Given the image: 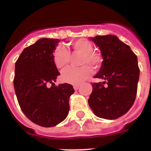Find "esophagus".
Instances as JSON below:
<instances>
[{"instance_id":"1","label":"esophagus","mask_w":151,"mask_h":151,"mask_svg":"<svg viewBox=\"0 0 151 151\" xmlns=\"http://www.w3.org/2000/svg\"><path fill=\"white\" fill-rule=\"evenodd\" d=\"M73 87H74V89L75 90V91H77V90H78L79 88H80V85H74Z\"/></svg>"}]
</instances>
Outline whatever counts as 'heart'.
Returning a JSON list of instances; mask_svg holds the SVG:
<instances>
[{"instance_id": "heart-1", "label": "heart", "mask_w": 151, "mask_h": 151, "mask_svg": "<svg viewBox=\"0 0 151 151\" xmlns=\"http://www.w3.org/2000/svg\"><path fill=\"white\" fill-rule=\"evenodd\" d=\"M71 50L74 52L82 54L80 58V67H69L63 72L61 76L62 80L65 83L73 85L80 84L92 74V68H97L101 66L103 58L101 54L94 52L93 45L89 40L80 39L70 44ZM70 55L68 50L64 47H59L53 53V61L58 68H65L69 62Z\"/></svg>"}]
</instances>
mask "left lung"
Instances as JSON below:
<instances>
[{
    "mask_svg": "<svg viewBox=\"0 0 151 151\" xmlns=\"http://www.w3.org/2000/svg\"><path fill=\"white\" fill-rule=\"evenodd\" d=\"M91 40L100 49L104 60L94 77L104 81L92 83L88 104L99 118L116 119L130 109L136 99L137 58L129 45L114 35L96 36Z\"/></svg>",
    "mask_w": 151,
    "mask_h": 151,
    "instance_id": "8db88e82",
    "label": "left lung"
}]
</instances>
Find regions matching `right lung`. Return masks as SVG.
<instances>
[{"instance_id": "1", "label": "right lung", "mask_w": 151, "mask_h": 151, "mask_svg": "<svg viewBox=\"0 0 151 151\" xmlns=\"http://www.w3.org/2000/svg\"><path fill=\"white\" fill-rule=\"evenodd\" d=\"M60 42L39 39L23 50L15 63L14 87L21 109L29 120L51 127L65 120L69 111V97L74 90L68 83L55 86L60 73L53 61V52ZM52 85L50 88L48 85Z\"/></svg>"}]
</instances>
